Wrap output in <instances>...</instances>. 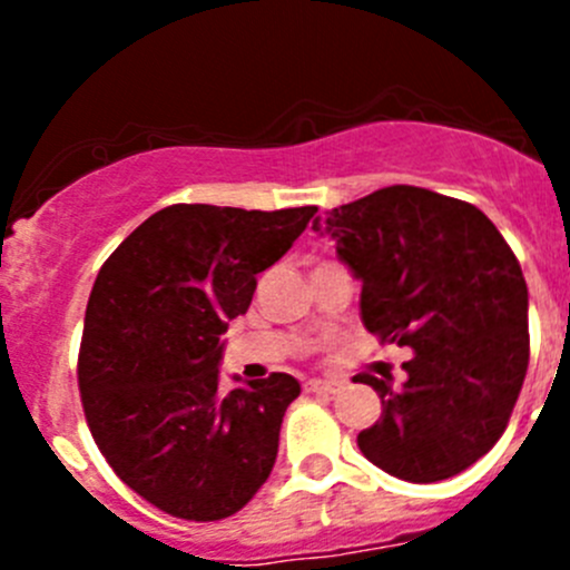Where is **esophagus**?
Instances as JSON below:
<instances>
[{"mask_svg":"<svg viewBox=\"0 0 570 570\" xmlns=\"http://www.w3.org/2000/svg\"><path fill=\"white\" fill-rule=\"evenodd\" d=\"M344 386L342 377H317V381H308V392H325L336 394Z\"/></svg>","mask_w":570,"mask_h":570,"instance_id":"obj_1","label":"esophagus"}]
</instances>
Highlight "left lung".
Returning <instances> with one entry per match:
<instances>
[{"label":"left lung","instance_id":"obj_1","mask_svg":"<svg viewBox=\"0 0 570 570\" xmlns=\"http://www.w3.org/2000/svg\"><path fill=\"white\" fill-rule=\"evenodd\" d=\"M361 281V322L411 347L407 381L355 375L383 413L358 446L407 482H439L480 461L508 428L530 364L527 281L476 206L394 184L312 223Z\"/></svg>","mask_w":570,"mask_h":570}]
</instances>
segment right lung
<instances>
[{"instance_id":"obj_1","label":"right lung","mask_w":570,"mask_h":570,"mask_svg":"<svg viewBox=\"0 0 570 570\" xmlns=\"http://www.w3.org/2000/svg\"><path fill=\"white\" fill-rule=\"evenodd\" d=\"M314 212L165 206L96 275L79 350L85 419L115 474L176 519L234 515L273 471L301 383L234 375L223 392L220 336Z\"/></svg>"}]
</instances>
